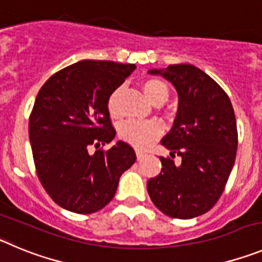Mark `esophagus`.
<instances>
[{
    "label": "esophagus",
    "instance_id": "obj_1",
    "mask_svg": "<svg viewBox=\"0 0 262 262\" xmlns=\"http://www.w3.org/2000/svg\"><path fill=\"white\" fill-rule=\"evenodd\" d=\"M145 156H147V153H145V152H141V150H136V157H138V160H143Z\"/></svg>",
    "mask_w": 262,
    "mask_h": 262
}]
</instances>
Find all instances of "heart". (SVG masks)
<instances>
[{"mask_svg": "<svg viewBox=\"0 0 262 262\" xmlns=\"http://www.w3.org/2000/svg\"><path fill=\"white\" fill-rule=\"evenodd\" d=\"M144 95L155 105H161L169 98V87L165 81L158 78H148L141 83ZM119 90H115L107 98V110L113 118L119 117L118 107ZM162 124L157 119L149 121H136V119H127L123 121L118 127L119 138L129 143L136 148H147L155 139L162 133Z\"/></svg>", "mask_w": 262, "mask_h": 262, "instance_id": "heart-1", "label": "heart"}]
</instances>
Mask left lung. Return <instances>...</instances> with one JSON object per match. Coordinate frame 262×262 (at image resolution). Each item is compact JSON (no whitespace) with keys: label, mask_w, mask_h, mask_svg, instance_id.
Segmentation results:
<instances>
[{"label":"left lung","mask_w":262,"mask_h":262,"mask_svg":"<svg viewBox=\"0 0 262 262\" xmlns=\"http://www.w3.org/2000/svg\"><path fill=\"white\" fill-rule=\"evenodd\" d=\"M174 84L179 105L172 128L161 144L171 150L160 157L161 172L147 183L153 204L179 220L210 210L224 192L235 162L237 129L229 96L218 83L192 64L150 70ZM181 155V165L172 158Z\"/></svg>","instance_id":"1"}]
</instances>
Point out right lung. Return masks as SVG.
Wrapping results in <instances>:
<instances>
[{"label": "right lung", "instance_id": "1", "mask_svg": "<svg viewBox=\"0 0 262 262\" xmlns=\"http://www.w3.org/2000/svg\"><path fill=\"white\" fill-rule=\"evenodd\" d=\"M135 64L85 59L50 76L38 91L30 115V141L38 181L63 209L91 214L115 195L121 175L136 161L135 150L119 140L107 98Z\"/></svg>", "mask_w": 262, "mask_h": 262}]
</instances>
